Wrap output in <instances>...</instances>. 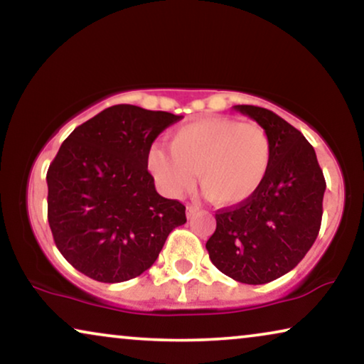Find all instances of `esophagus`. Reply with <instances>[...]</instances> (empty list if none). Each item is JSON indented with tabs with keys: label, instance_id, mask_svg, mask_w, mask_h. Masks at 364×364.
<instances>
[{
	"label": "esophagus",
	"instance_id": "esophagus-1",
	"mask_svg": "<svg viewBox=\"0 0 364 364\" xmlns=\"http://www.w3.org/2000/svg\"><path fill=\"white\" fill-rule=\"evenodd\" d=\"M198 210H200V207H198V205H192V203H188V205H187V218H192Z\"/></svg>",
	"mask_w": 364,
	"mask_h": 364
}]
</instances>
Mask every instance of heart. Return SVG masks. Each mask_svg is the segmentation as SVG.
Masks as SVG:
<instances>
[{
	"label": "heart",
	"instance_id": "b5f03b06",
	"mask_svg": "<svg viewBox=\"0 0 364 364\" xmlns=\"http://www.w3.org/2000/svg\"><path fill=\"white\" fill-rule=\"evenodd\" d=\"M171 151L152 146L147 168L167 196L178 197L198 177L217 205H237L255 196L270 172L273 147L257 122L212 116L188 122L171 136Z\"/></svg>",
	"mask_w": 364,
	"mask_h": 364
}]
</instances>
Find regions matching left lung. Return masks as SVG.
I'll return each instance as SVG.
<instances>
[{
	"instance_id": "left-lung-1",
	"label": "left lung",
	"mask_w": 364,
	"mask_h": 364,
	"mask_svg": "<svg viewBox=\"0 0 364 364\" xmlns=\"http://www.w3.org/2000/svg\"><path fill=\"white\" fill-rule=\"evenodd\" d=\"M272 139L270 172L255 196L215 213L205 247L213 265L233 280L263 285L293 270L315 243L326 182L305 136L268 109L233 106Z\"/></svg>"
}]
</instances>
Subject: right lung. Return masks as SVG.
Returning a JSON list of instances; mask_svg holds the SVG:
<instances>
[{
  "label": "right lung",
  "instance_id": "obj_1",
  "mask_svg": "<svg viewBox=\"0 0 364 364\" xmlns=\"http://www.w3.org/2000/svg\"><path fill=\"white\" fill-rule=\"evenodd\" d=\"M182 116L119 104L74 129L48 168L54 243L92 280L136 278L157 260L186 207L159 196L147 152Z\"/></svg>",
  "mask_w": 364,
  "mask_h": 364
}]
</instances>
